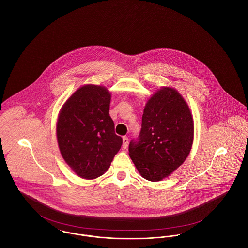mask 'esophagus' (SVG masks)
Wrapping results in <instances>:
<instances>
[{
  "label": "esophagus",
  "instance_id": "obj_1",
  "mask_svg": "<svg viewBox=\"0 0 248 248\" xmlns=\"http://www.w3.org/2000/svg\"><path fill=\"white\" fill-rule=\"evenodd\" d=\"M127 145H128V138L127 137H124L123 138V148L126 149Z\"/></svg>",
  "mask_w": 248,
  "mask_h": 248
}]
</instances>
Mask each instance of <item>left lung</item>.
Here are the masks:
<instances>
[{"label": "left lung", "instance_id": "1", "mask_svg": "<svg viewBox=\"0 0 248 248\" xmlns=\"http://www.w3.org/2000/svg\"><path fill=\"white\" fill-rule=\"evenodd\" d=\"M193 119L176 89L163 87L148 100L141 130L129 144V155L145 179L159 181L184 163L193 141Z\"/></svg>", "mask_w": 248, "mask_h": 248}]
</instances>
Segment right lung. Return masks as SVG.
<instances>
[{
	"instance_id": "right-lung-1",
	"label": "right lung",
	"mask_w": 248,
	"mask_h": 248,
	"mask_svg": "<svg viewBox=\"0 0 248 248\" xmlns=\"http://www.w3.org/2000/svg\"><path fill=\"white\" fill-rule=\"evenodd\" d=\"M110 97L104 86L83 85L59 112L57 138L60 154L85 179L102 176L123 144L108 113Z\"/></svg>"
}]
</instances>
